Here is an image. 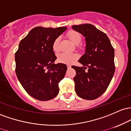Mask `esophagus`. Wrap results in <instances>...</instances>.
<instances>
[{"label":"esophagus","mask_w":131,"mask_h":131,"mask_svg":"<svg viewBox=\"0 0 131 131\" xmlns=\"http://www.w3.org/2000/svg\"><path fill=\"white\" fill-rule=\"evenodd\" d=\"M67 68H68V69L71 68V66H70V65H67Z\"/></svg>","instance_id":"34e87169"}]
</instances>
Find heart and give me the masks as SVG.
Wrapping results in <instances>:
<instances>
[{
    "mask_svg": "<svg viewBox=\"0 0 131 131\" xmlns=\"http://www.w3.org/2000/svg\"><path fill=\"white\" fill-rule=\"evenodd\" d=\"M67 36L70 40L75 45L80 43L82 40L81 35L75 30H69L67 33ZM60 38L58 37L54 39L52 43V49L54 52H58L59 51ZM77 58V55L71 52H62L58 55V60L59 62L65 64H70Z\"/></svg>",
    "mask_w": 131,
    "mask_h": 131,
    "instance_id": "obj_1",
    "label": "heart"
}]
</instances>
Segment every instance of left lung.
<instances>
[{"label":"left lung","instance_id":"1","mask_svg":"<svg viewBox=\"0 0 131 131\" xmlns=\"http://www.w3.org/2000/svg\"><path fill=\"white\" fill-rule=\"evenodd\" d=\"M72 28L83 35L86 41L85 53L79 60L83 67L72 66L76 71L75 92L83 99H96L106 90L114 75V48L107 35L92 25Z\"/></svg>","mask_w":131,"mask_h":131}]
</instances>
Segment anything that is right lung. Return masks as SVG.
<instances>
[{
    "instance_id": "obj_1",
    "label": "right lung",
    "mask_w": 131,
    "mask_h": 131,
    "mask_svg": "<svg viewBox=\"0 0 131 131\" xmlns=\"http://www.w3.org/2000/svg\"><path fill=\"white\" fill-rule=\"evenodd\" d=\"M67 27L34 28L19 44L15 54V72L23 89L39 101L52 99L59 93V83L65 76L67 66L54 62V39Z\"/></svg>"
}]
</instances>
